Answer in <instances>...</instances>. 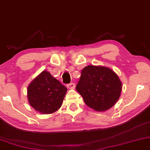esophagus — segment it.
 <instances>
[{
  "instance_id": "34e87169",
  "label": "esophagus",
  "mask_w": 150,
  "mask_h": 150,
  "mask_svg": "<svg viewBox=\"0 0 150 150\" xmlns=\"http://www.w3.org/2000/svg\"><path fill=\"white\" fill-rule=\"evenodd\" d=\"M67 87L68 89H74L75 87V84L74 83H70V84H67Z\"/></svg>"
}]
</instances>
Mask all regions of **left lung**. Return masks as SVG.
Masks as SVG:
<instances>
[{"mask_svg":"<svg viewBox=\"0 0 150 150\" xmlns=\"http://www.w3.org/2000/svg\"><path fill=\"white\" fill-rule=\"evenodd\" d=\"M122 82L110 68L88 66L83 68L76 90L86 105L103 112L116 103L122 91Z\"/></svg>","mask_w":150,"mask_h":150,"instance_id":"8db88e82","label":"left lung"}]
</instances>
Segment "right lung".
I'll list each match as a JSON object with an SVG mask.
<instances>
[{"mask_svg": "<svg viewBox=\"0 0 150 150\" xmlns=\"http://www.w3.org/2000/svg\"><path fill=\"white\" fill-rule=\"evenodd\" d=\"M67 88L44 70L30 83L27 89L28 100L35 110L51 114L61 108Z\"/></svg>", "mask_w": 150, "mask_h": 150, "instance_id": "1", "label": "right lung"}]
</instances>
